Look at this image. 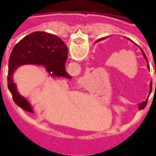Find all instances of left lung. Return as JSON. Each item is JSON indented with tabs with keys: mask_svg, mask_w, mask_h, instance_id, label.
Masks as SVG:
<instances>
[{
	"mask_svg": "<svg viewBox=\"0 0 156 156\" xmlns=\"http://www.w3.org/2000/svg\"><path fill=\"white\" fill-rule=\"evenodd\" d=\"M104 39H105V37H102V38H101V39L98 40V41H96V42H99V41H102V40H104ZM127 39L129 40V41H132L131 40L129 39V38H127ZM132 42H133V41H132ZM133 44H135V43L133 42ZM136 45H137V44H136ZM137 46H138V45H137ZM138 48H140V51H141V53H142V55H143V57H144V58L145 59V61L147 62V68H148V70H150L149 64H148V59H147V57H146V55H145V54H144V51H143L142 49H141V48H140L139 46H138ZM149 86H150V93H151V88H152V80H151V82H150ZM155 87H156V84H155ZM148 98H146V100L144 101H143V102H141V103H140V104H139V105H138V108H139V109H142V108H144V107H145V106L147 105V103H148Z\"/></svg>",
	"mask_w": 156,
	"mask_h": 156,
	"instance_id": "left-lung-1",
	"label": "left lung"
}]
</instances>
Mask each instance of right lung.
Here are the masks:
<instances>
[{
  "label": "right lung",
  "instance_id": "obj_1",
  "mask_svg": "<svg viewBox=\"0 0 156 156\" xmlns=\"http://www.w3.org/2000/svg\"><path fill=\"white\" fill-rule=\"evenodd\" d=\"M68 48L60 37L46 32H34L16 44L11 53L8 63V87L16 105L23 109L34 113L28 100L17 90L13 80L16 69L24 65L43 66L51 77L71 76L66 73V63Z\"/></svg>",
  "mask_w": 156,
  "mask_h": 156
}]
</instances>
